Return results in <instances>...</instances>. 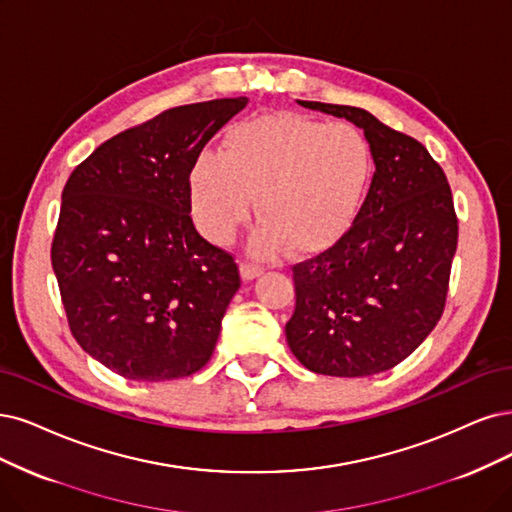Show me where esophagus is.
<instances>
[{
    "label": "esophagus",
    "mask_w": 512,
    "mask_h": 512,
    "mask_svg": "<svg viewBox=\"0 0 512 512\" xmlns=\"http://www.w3.org/2000/svg\"><path fill=\"white\" fill-rule=\"evenodd\" d=\"M261 272H263V270H261L259 266H253V263H242V266H240V276H242L244 282L255 280Z\"/></svg>",
    "instance_id": "34e87169"
}]
</instances>
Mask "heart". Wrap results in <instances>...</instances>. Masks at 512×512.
<instances>
[{"label":"heart","instance_id":"1","mask_svg":"<svg viewBox=\"0 0 512 512\" xmlns=\"http://www.w3.org/2000/svg\"><path fill=\"white\" fill-rule=\"evenodd\" d=\"M373 175L363 132L297 113H270L227 128L221 156L202 151L189 168V213L213 244L234 242L251 219L255 255H314L342 240L361 215Z\"/></svg>","mask_w":512,"mask_h":512}]
</instances>
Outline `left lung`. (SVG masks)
Returning <instances> with one entry per match:
<instances>
[{
    "instance_id": "8db88e82",
    "label": "left lung",
    "mask_w": 512,
    "mask_h": 512,
    "mask_svg": "<svg viewBox=\"0 0 512 512\" xmlns=\"http://www.w3.org/2000/svg\"><path fill=\"white\" fill-rule=\"evenodd\" d=\"M365 132L375 173L352 230L297 263L285 327L297 361L320 375L392 369L437 327L445 308L458 219L443 168L428 149L350 105L299 101Z\"/></svg>"
}]
</instances>
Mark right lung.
Masks as SVG:
<instances>
[{"instance_id": "right-lung-1", "label": "right lung", "mask_w": 512, "mask_h": 512, "mask_svg": "<svg viewBox=\"0 0 512 512\" xmlns=\"http://www.w3.org/2000/svg\"><path fill=\"white\" fill-rule=\"evenodd\" d=\"M249 99L162 111L75 166L52 240L71 333L132 382L179 380L213 356L240 287L234 259L189 217V168Z\"/></svg>"}]
</instances>
